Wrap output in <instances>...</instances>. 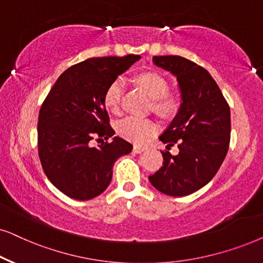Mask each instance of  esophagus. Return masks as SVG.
Listing matches in <instances>:
<instances>
[{"instance_id": "1", "label": "esophagus", "mask_w": 263, "mask_h": 263, "mask_svg": "<svg viewBox=\"0 0 263 263\" xmlns=\"http://www.w3.org/2000/svg\"><path fill=\"white\" fill-rule=\"evenodd\" d=\"M134 152L135 153H141V152H144L145 149H146V147H144V146H140V145H135L134 146Z\"/></svg>"}]
</instances>
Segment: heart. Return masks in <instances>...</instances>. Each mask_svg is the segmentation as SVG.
Segmentation results:
<instances>
[{"mask_svg":"<svg viewBox=\"0 0 263 263\" xmlns=\"http://www.w3.org/2000/svg\"><path fill=\"white\" fill-rule=\"evenodd\" d=\"M138 82L153 100V108L161 115H169L176 106L175 99L166 94L168 91V83L161 74L156 72H144L139 74ZM124 80L122 77L115 78L108 84L104 94V105L108 111L118 112L121 107V100L124 93ZM117 133L122 138L129 141L141 144L145 142L149 136L156 134L158 130V125L151 119L139 118L134 116L122 118L116 124Z\"/></svg>","mask_w":263,"mask_h":263,"instance_id":"heart-1","label":"heart"}]
</instances>
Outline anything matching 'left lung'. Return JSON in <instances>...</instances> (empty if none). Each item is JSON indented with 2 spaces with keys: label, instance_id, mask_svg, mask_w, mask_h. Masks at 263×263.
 <instances>
[{
  "label": "left lung",
  "instance_id": "left-lung-1",
  "mask_svg": "<svg viewBox=\"0 0 263 263\" xmlns=\"http://www.w3.org/2000/svg\"><path fill=\"white\" fill-rule=\"evenodd\" d=\"M153 63L179 82L181 105L159 140L177 145L179 155L162 152V168L148 176L159 192L173 197L191 194L215 176L230 147L231 111L210 73L179 55L153 57Z\"/></svg>",
  "mask_w": 263,
  "mask_h": 263
}]
</instances>
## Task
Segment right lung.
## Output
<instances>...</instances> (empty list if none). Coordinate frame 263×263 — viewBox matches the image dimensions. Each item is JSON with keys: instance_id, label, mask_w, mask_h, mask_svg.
I'll return each instance as SVG.
<instances>
[{"instance_id": "add662e5", "label": "right lung", "mask_w": 263, "mask_h": 263, "mask_svg": "<svg viewBox=\"0 0 263 263\" xmlns=\"http://www.w3.org/2000/svg\"><path fill=\"white\" fill-rule=\"evenodd\" d=\"M139 59L129 54L81 61L60 74L44 99L37 124L41 164L49 181L70 198L88 200L101 194L110 185L115 162L132 152L133 145L119 136L99 148H91L90 141L115 134L105 90Z\"/></svg>"}]
</instances>
